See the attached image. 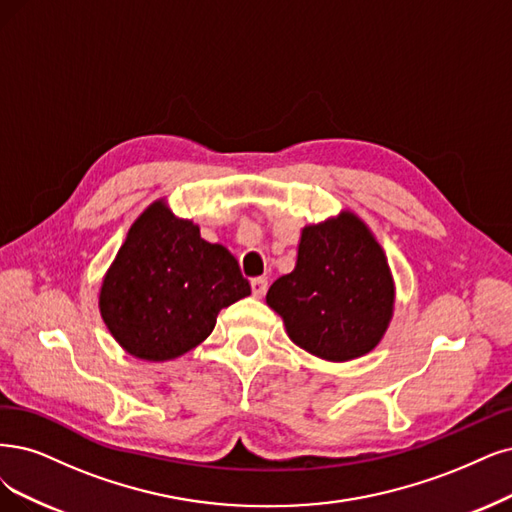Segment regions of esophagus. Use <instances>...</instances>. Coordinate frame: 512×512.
I'll use <instances>...</instances> for the list:
<instances>
[{
  "mask_svg": "<svg viewBox=\"0 0 512 512\" xmlns=\"http://www.w3.org/2000/svg\"><path fill=\"white\" fill-rule=\"evenodd\" d=\"M251 291H253V297L261 299L263 295H266V291H268V280L266 278L251 280Z\"/></svg>",
  "mask_w": 512,
  "mask_h": 512,
  "instance_id": "obj_1",
  "label": "esophagus"
}]
</instances>
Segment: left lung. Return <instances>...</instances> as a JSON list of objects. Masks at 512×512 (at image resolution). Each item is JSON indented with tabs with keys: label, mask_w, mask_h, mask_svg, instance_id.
<instances>
[{
	"label": "left lung",
	"mask_w": 512,
	"mask_h": 512,
	"mask_svg": "<svg viewBox=\"0 0 512 512\" xmlns=\"http://www.w3.org/2000/svg\"><path fill=\"white\" fill-rule=\"evenodd\" d=\"M394 299L382 244L346 208L301 230L295 270L274 282L266 304L282 318L295 346L323 361L346 363L382 342Z\"/></svg>",
	"instance_id": "obj_1"
}]
</instances>
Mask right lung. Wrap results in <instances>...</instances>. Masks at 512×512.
<instances>
[{"mask_svg": "<svg viewBox=\"0 0 512 512\" xmlns=\"http://www.w3.org/2000/svg\"><path fill=\"white\" fill-rule=\"evenodd\" d=\"M246 295L234 255L160 198L130 225L103 276L99 312L122 350L164 363L200 346L217 314Z\"/></svg>", "mask_w": 512, "mask_h": 512, "instance_id": "right-lung-1", "label": "right lung"}]
</instances>
